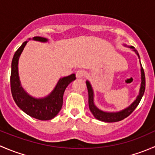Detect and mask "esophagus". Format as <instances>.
<instances>
[{
    "label": "esophagus",
    "mask_w": 155,
    "mask_h": 155,
    "mask_svg": "<svg viewBox=\"0 0 155 155\" xmlns=\"http://www.w3.org/2000/svg\"><path fill=\"white\" fill-rule=\"evenodd\" d=\"M85 74H86V72H85V70H79L77 72H76V77L79 78H79H82V77H83V76H85Z\"/></svg>",
    "instance_id": "esophagus-1"
}]
</instances>
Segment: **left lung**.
I'll use <instances>...</instances> for the list:
<instances>
[{
  "mask_svg": "<svg viewBox=\"0 0 155 155\" xmlns=\"http://www.w3.org/2000/svg\"><path fill=\"white\" fill-rule=\"evenodd\" d=\"M124 46H127L126 44H124ZM129 48H132L133 51L137 54L138 56L139 59H140L139 53L134 46H129ZM140 71H141V84H140V91H139V94L136 97V100L125 109H122V110L118 111V112H107V111H104L100 109L99 108L97 107L94 104V94L93 87L91 86V84L90 83L88 80H86V85L87 87V91H88V106L90 111L93 115L94 116L95 118L100 120V121H104V122H116V121H119L123 120L124 118H127L129 116L131 113L134 111V109L137 107V106L140 104V101H141L142 97H143V94H144L145 89V77L144 70H143V67H142L141 62H140Z\"/></svg>",
  "mask_w": 155,
  "mask_h": 155,
  "instance_id": "obj_1",
  "label": "left lung"
}]
</instances>
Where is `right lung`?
Masks as SVG:
<instances>
[{
    "label": "right lung",
    "mask_w": 155,
    "mask_h": 155,
    "mask_svg": "<svg viewBox=\"0 0 155 155\" xmlns=\"http://www.w3.org/2000/svg\"><path fill=\"white\" fill-rule=\"evenodd\" d=\"M34 41L47 43L48 39L41 37H34ZM28 40L24 42L18 48L12 58L11 64L10 86L12 97L15 104L27 115L41 121H46L54 118L58 115L63 105V96L66 87L70 82L76 79L74 73L68 76L59 79L51 93L44 97H34L30 95L21 86L18 75V60L21 52Z\"/></svg>",
    "instance_id": "1"
}]
</instances>
